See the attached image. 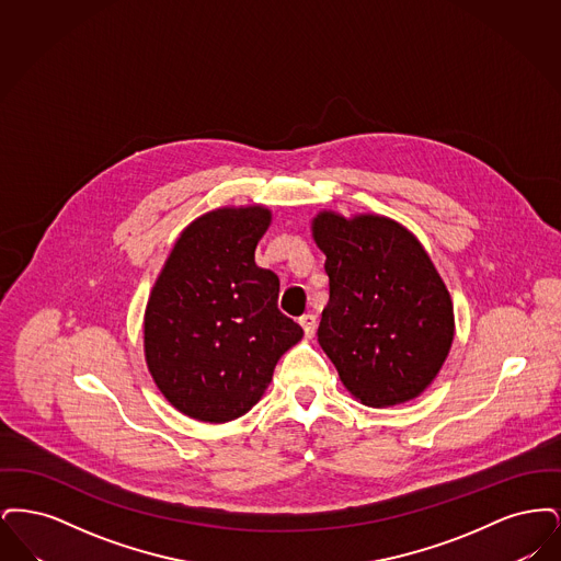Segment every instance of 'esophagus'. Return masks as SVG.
<instances>
[{
  "instance_id": "obj_1",
  "label": "esophagus",
  "mask_w": 561,
  "mask_h": 561,
  "mask_svg": "<svg viewBox=\"0 0 561 561\" xmlns=\"http://www.w3.org/2000/svg\"><path fill=\"white\" fill-rule=\"evenodd\" d=\"M298 323L302 325L305 330V336L307 339H313L316 336V330H318V318L313 313H305L302 318H298Z\"/></svg>"
}]
</instances>
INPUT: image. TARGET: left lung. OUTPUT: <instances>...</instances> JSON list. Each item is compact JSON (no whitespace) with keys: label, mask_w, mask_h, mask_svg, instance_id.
Listing matches in <instances>:
<instances>
[{"label":"left lung","mask_w":561,"mask_h":561,"mask_svg":"<svg viewBox=\"0 0 561 561\" xmlns=\"http://www.w3.org/2000/svg\"><path fill=\"white\" fill-rule=\"evenodd\" d=\"M330 300L318 341L348 391L366 405L421 396L454 339L450 294L419 240L385 216L318 214Z\"/></svg>","instance_id":"1"}]
</instances>
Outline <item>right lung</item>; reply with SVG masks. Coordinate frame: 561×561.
I'll return each instance as SVG.
<instances>
[{"label": "right lung", "instance_id": "1", "mask_svg": "<svg viewBox=\"0 0 561 561\" xmlns=\"http://www.w3.org/2000/svg\"><path fill=\"white\" fill-rule=\"evenodd\" d=\"M271 213L218 208L170 252L145 313V357L163 398L204 423L245 414L302 328L277 309L279 279L256 267Z\"/></svg>", "mask_w": 561, "mask_h": 561}]
</instances>
